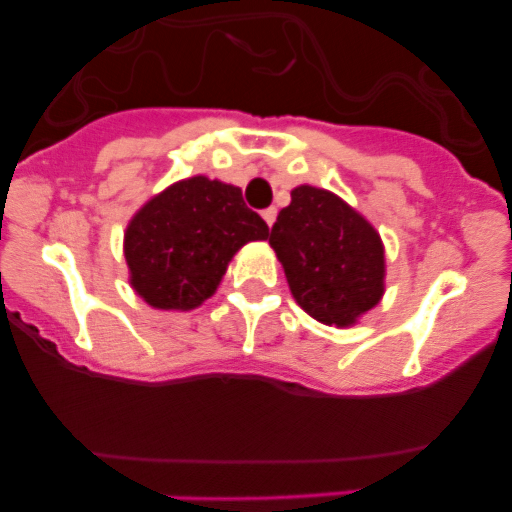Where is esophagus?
<instances>
[{
	"label": "esophagus",
	"mask_w": 512,
	"mask_h": 512,
	"mask_svg": "<svg viewBox=\"0 0 512 512\" xmlns=\"http://www.w3.org/2000/svg\"><path fill=\"white\" fill-rule=\"evenodd\" d=\"M275 218H277V210H275V208L262 210V220H265V223L270 225V227H272V223H275Z\"/></svg>",
	"instance_id": "1"
}]
</instances>
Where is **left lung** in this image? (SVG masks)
I'll return each instance as SVG.
<instances>
[{
  "mask_svg": "<svg viewBox=\"0 0 512 512\" xmlns=\"http://www.w3.org/2000/svg\"><path fill=\"white\" fill-rule=\"evenodd\" d=\"M270 245L309 317L347 327L384 294V245L376 230L329 190L299 185L280 210Z\"/></svg>",
  "mask_w": 512,
  "mask_h": 512,
  "instance_id": "left-lung-1",
  "label": "left lung"
}]
</instances>
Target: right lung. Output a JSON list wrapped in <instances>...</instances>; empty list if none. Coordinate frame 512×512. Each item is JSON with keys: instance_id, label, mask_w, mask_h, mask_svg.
<instances>
[{"instance_id": "add662e5", "label": "right lung", "mask_w": 512, "mask_h": 512, "mask_svg": "<svg viewBox=\"0 0 512 512\" xmlns=\"http://www.w3.org/2000/svg\"><path fill=\"white\" fill-rule=\"evenodd\" d=\"M270 227L220 180H180L143 205L126 230L131 285L158 309H193L215 292L227 262Z\"/></svg>"}]
</instances>
